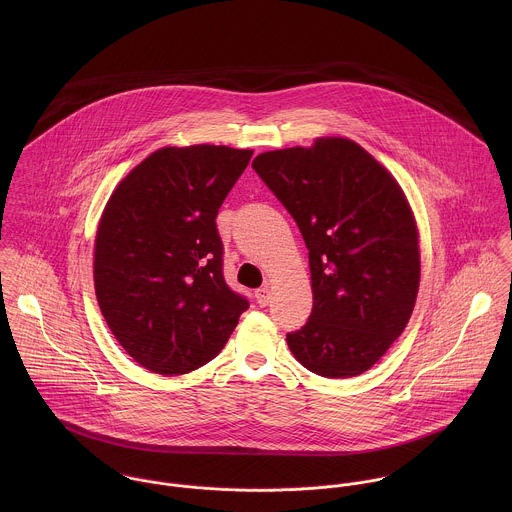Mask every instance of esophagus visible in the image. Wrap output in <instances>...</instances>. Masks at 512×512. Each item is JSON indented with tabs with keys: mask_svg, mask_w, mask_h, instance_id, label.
<instances>
[{
	"mask_svg": "<svg viewBox=\"0 0 512 512\" xmlns=\"http://www.w3.org/2000/svg\"><path fill=\"white\" fill-rule=\"evenodd\" d=\"M254 297H256V303H258L260 307H266L268 301H270V292H268V288H260V290H256Z\"/></svg>",
	"mask_w": 512,
	"mask_h": 512,
	"instance_id": "34e87169",
	"label": "esophagus"
}]
</instances>
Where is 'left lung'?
I'll use <instances>...</instances> for the list:
<instances>
[{
  "instance_id": "8db88e82",
  "label": "left lung",
  "mask_w": 512,
  "mask_h": 512,
  "mask_svg": "<svg viewBox=\"0 0 512 512\" xmlns=\"http://www.w3.org/2000/svg\"><path fill=\"white\" fill-rule=\"evenodd\" d=\"M252 169L309 250L313 309L286 335L293 357L327 378L363 374L402 335L420 288L418 230L400 185L345 138L266 151Z\"/></svg>"
}]
</instances>
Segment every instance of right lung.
I'll list each match as a JSON object with an SVG mask.
<instances>
[{"label":"right lung","instance_id":"obj_1","mask_svg":"<svg viewBox=\"0 0 512 512\" xmlns=\"http://www.w3.org/2000/svg\"><path fill=\"white\" fill-rule=\"evenodd\" d=\"M250 149L163 147L112 193L94 244L100 311L126 353L157 374L213 361L248 309L222 276L220 205Z\"/></svg>","mask_w":512,"mask_h":512}]
</instances>
